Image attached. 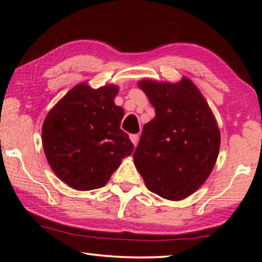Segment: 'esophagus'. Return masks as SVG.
Segmentation results:
<instances>
[{"label": "esophagus", "mask_w": 262, "mask_h": 262, "mask_svg": "<svg viewBox=\"0 0 262 262\" xmlns=\"http://www.w3.org/2000/svg\"><path fill=\"white\" fill-rule=\"evenodd\" d=\"M130 140H132L133 144H134V146L136 147V144H138V141H139V135L138 134H132L130 135Z\"/></svg>", "instance_id": "esophagus-1"}]
</instances>
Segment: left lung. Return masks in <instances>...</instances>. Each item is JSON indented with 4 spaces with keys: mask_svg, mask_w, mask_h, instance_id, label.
<instances>
[{
    "mask_svg": "<svg viewBox=\"0 0 262 262\" xmlns=\"http://www.w3.org/2000/svg\"><path fill=\"white\" fill-rule=\"evenodd\" d=\"M155 109L143 126L134 163L147 188L180 201L196 192L215 166L220 130L212 109L188 77L179 82L139 81Z\"/></svg>",
    "mask_w": 262,
    "mask_h": 262,
    "instance_id": "obj_1",
    "label": "left lung"
}]
</instances>
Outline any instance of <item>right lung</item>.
Returning <instances> with one entry per match:
<instances>
[{
  "label": "right lung",
  "mask_w": 262,
  "mask_h": 262,
  "mask_svg": "<svg viewBox=\"0 0 262 262\" xmlns=\"http://www.w3.org/2000/svg\"><path fill=\"white\" fill-rule=\"evenodd\" d=\"M119 87L93 89L79 83L58 101L42 126V146L50 168L76 190L103 187L134 146L120 129L124 112L114 102Z\"/></svg>",
  "instance_id": "right-lung-1"
}]
</instances>
